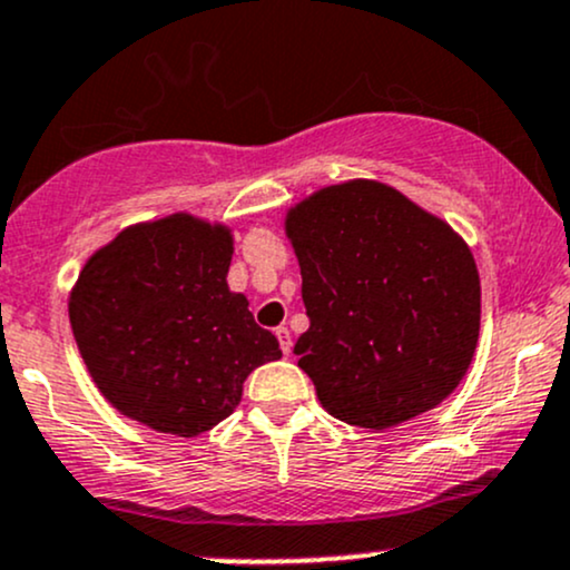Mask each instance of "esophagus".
Instances as JSON below:
<instances>
[{
	"mask_svg": "<svg viewBox=\"0 0 570 570\" xmlns=\"http://www.w3.org/2000/svg\"><path fill=\"white\" fill-rule=\"evenodd\" d=\"M274 336H277L279 342V350H283V355H291V331L285 328V325H279V328H274Z\"/></svg>",
	"mask_w": 570,
	"mask_h": 570,
	"instance_id": "esophagus-1",
	"label": "esophagus"
}]
</instances>
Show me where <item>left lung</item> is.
Wrapping results in <instances>:
<instances>
[{
  "mask_svg": "<svg viewBox=\"0 0 570 570\" xmlns=\"http://www.w3.org/2000/svg\"><path fill=\"white\" fill-rule=\"evenodd\" d=\"M285 234L309 317L293 353L325 412L382 431L460 385L482 291L474 255L444 220L385 183L350 180L296 204Z\"/></svg>",
  "mask_w": 570,
  "mask_h": 570,
  "instance_id": "obj_1",
  "label": "left lung"
}]
</instances>
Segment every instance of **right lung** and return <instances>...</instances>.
Returning a JSON list of instances; mask_svg holds the SVG:
<instances>
[{"label": "right lung", "instance_id": "obj_1", "mask_svg": "<svg viewBox=\"0 0 570 570\" xmlns=\"http://www.w3.org/2000/svg\"><path fill=\"white\" fill-rule=\"evenodd\" d=\"M220 223L169 215L120 232L82 266L69 323L88 374L126 417L199 436L242 401L253 368L283 357L242 293Z\"/></svg>", "mask_w": 570, "mask_h": 570}]
</instances>
